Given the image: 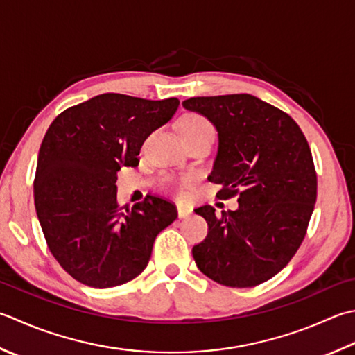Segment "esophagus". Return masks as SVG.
Wrapping results in <instances>:
<instances>
[{"instance_id":"esophagus-1","label":"esophagus","mask_w":355,"mask_h":355,"mask_svg":"<svg viewBox=\"0 0 355 355\" xmlns=\"http://www.w3.org/2000/svg\"><path fill=\"white\" fill-rule=\"evenodd\" d=\"M177 211H178V217L180 218H186V217H189V215L192 214L191 207L183 206V205H177Z\"/></svg>"}]
</instances>
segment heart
Masks as SVG:
<instances>
[{
  "mask_svg": "<svg viewBox=\"0 0 355 355\" xmlns=\"http://www.w3.org/2000/svg\"><path fill=\"white\" fill-rule=\"evenodd\" d=\"M182 135L184 141L200 140V138H214V128L211 121L206 116L198 114L186 115L182 120ZM193 175H182V177H164L162 180V186L164 189L172 191L175 193H183L187 186L193 182Z\"/></svg>",
  "mask_w": 355,
  "mask_h": 355,
  "instance_id": "b5f03b06",
  "label": "heart"
}]
</instances>
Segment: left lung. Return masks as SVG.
<instances>
[{
	"instance_id": "1",
	"label": "left lung",
	"mask_w": 355,
	"mask_h": 355,
	"mask_svg": "<svg viewBox=\"0 0 355 355\" xmlns=\"http://www.w3.org/2000/svg\"><path fill=\"white\" fill-rule=\"evenodd\" d=\"M183 106L218 130V154L207 180L217 197H239L237 211L196 209L206 239L192 248L198 269L231 288L261 284L288 265L306 235L317 200L311 148L286 112L249 94L193 96Z\"/></svg>"
}]
</instances>
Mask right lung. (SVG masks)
Returning a JSON list of instances; mask_svg holds the SVG:
<instances>
[{
	"instance_id": "1",
	"label": "right lung",
	"mask_w": 355,
	"mask_h": 355,
	"mask_svg": "<svg viewBox=\"0 0 355 355\" xmlns=\"http://www.w3.org/2000/svg\"><path fill=\"white\" fill-rule=\"evenodd\" d=\"M178 98L96 95L61 112L41 143L35 209L49 251L66 272L92 288L134 280L148 266L159 231L177 218L169 200H116V172L135 168L152 132L168 123Z\"/></svg>"
}]
</instances>
